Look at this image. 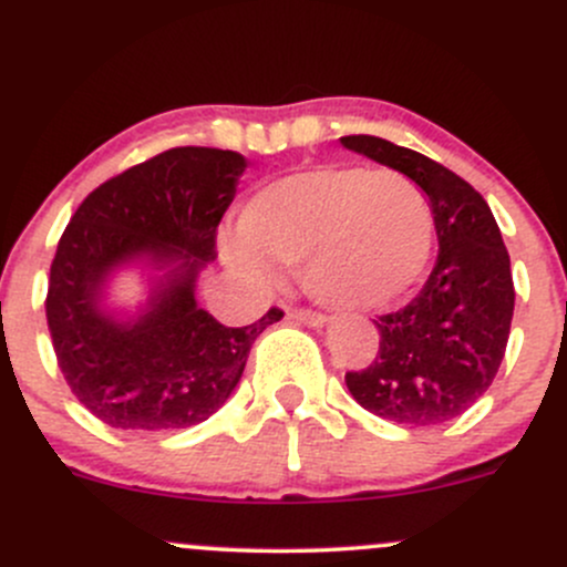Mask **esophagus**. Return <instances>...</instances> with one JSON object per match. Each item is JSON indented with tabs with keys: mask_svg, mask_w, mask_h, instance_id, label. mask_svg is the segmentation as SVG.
Wrapping results in <instances>:
<instances>
[{
	"mask_svg": "<svg viewBox=\"0 0 567 567\" xmlns=\"http://www.w3.org/2000/svg\"><path fill=\"white\" fill-rule=\"evenodd\" d=\"M288 318L303 326H326V315L312 312V309H288Z\"/></svg>",
	"mask_w": 567,
	"mask_h": 567,
	"instance_id": "obj_1",
	"label": "esophagus"
}]
</instances>
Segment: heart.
<instances>
[{
    "instance_id": "heart-1",
    "label": "heart",
    "mask_w": 567,
    "mask_h": 567,
    "mask_svg": "<svg viewBox=\"0 0 567 567\" xmlns=\"http://www.w3.org/2000/svg\"><path fill=\"white\" fill-rule=\"evenodd\" d=\"M432 247V206L413 178L320 165L260 187L219 255L258 288L279 282V266L303 264V288L318 301L385 309L419 285Z\"/></svg>"
}]
</instances>
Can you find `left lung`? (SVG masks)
<instances>
[{"label":"left lung","instance_id":"obj_1","mask_svg":"<svg viewBox=\"0 0 567 567\" xmlns=\"http://www.w3.org/2000/svg\"><path fill=\"white\" fill-rule=\"evenodd\" d=\"M339 141L424 189L440 244L421 293L374 320L378 355L344 383L363 410L393 424L454 421L484 396L508 344L516 293L503 234L481 193L445 165L374 135Z\"/></svg>","mask_w":567,"mask_h":567}]
</instances>
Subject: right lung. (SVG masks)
Masks as SVG:
<instances>
[{
	"instance_id": "obj_1",
	"label": "right lung",
	"mask_w": 567,
	"mask_h": 567,
	"mask_svg": "<svg viewBox=\"0 0 567 567\" xmlns=\"http://www.w3.org/2000/svg\"><path fill=\"white\" fill-rule=\"evenodd\" d=\"M247 171L238 152L178 146L100 184L59 238L45 318L59 369L83 408L113 429L165 432L217 413L241 380L255 339L217 323L195 282L217 258V225ZM141 267L147 299L111 305L110 282Z\"/></svg>"
}]
</instances>
